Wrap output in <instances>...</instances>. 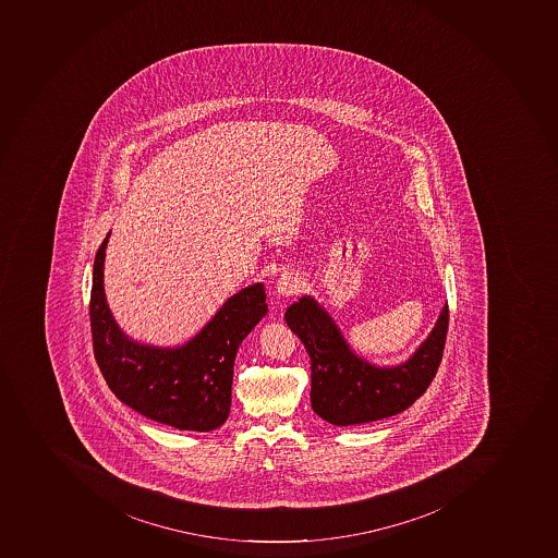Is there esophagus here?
<instances>
[{"mask_svg": "<svg viewBox=\"0 0 558 558\" xmlns=\"http://www.w3.org/2000/svg\"><path fill=\"white\" fill-rule=\"evenodd\" d=\"M302 286H304V281H302L299 274H282L281 279L277 281V293L282 296L295 295Z\"/></svg>", "mask_w": 558, "mask_h": 558, "instance_id": "1", "label": "esophagus"}]
</instances>
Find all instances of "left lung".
Wrapping results in <instances>:
<instances>
[{
  "instance_id": "left-lung-1",
  "label": "left lung",
  "mask_w": 558,
  "mask_h": 558,
  "mask_svg": "<svg viewBox=\"0 0 558 558\" xmlns=\"http://www.w3.org/2000/svg\"><path fill=\"white\" fill-rule=\"evenodd\" d=\"M284 318L311 359L314 412L333 426H355L398 415L426 392L444 356L449 305L445 304L429 338L398 367H375L359 359L311 296L290 305Z\"/></svg>"
}]
</instances>
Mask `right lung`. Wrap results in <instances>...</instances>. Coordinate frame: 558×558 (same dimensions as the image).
Segmentation results:
<instances>
[{"label":"right lung","instance_id":"1","mask_svg":"<svg viewBox=\"0 0 558 558\" xmlns=\"http://www.w3.org/2000/svg\"><path fill=\"white\" fill-rule=\"evenodd\" d=\"M109 236V234H108ZM104 239L95 254L89 327L95 361L122 403L182 432H211L230 415L236 350L267 314L263 284L231 296L185 347L154 348L126 339L104 296Z\"/></svg>","mask_w":558,"mask_h":558}]
</instances>
